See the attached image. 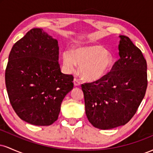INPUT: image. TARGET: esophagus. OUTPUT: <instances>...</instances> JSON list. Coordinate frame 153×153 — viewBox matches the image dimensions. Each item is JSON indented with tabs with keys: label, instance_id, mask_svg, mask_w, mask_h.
I'll use <instances>...</instances> for the list:
<instances>
[{
	"label": "esophagus",
	"instance_id": "1",
	"mask_svg": "<svg viewBox=\"0 0 153 153\" xmlns=\"http://www.w3.org/2000/svg\"><path fill=\"white\" fill-rule=\"evenodd\" d=\"M73 83H74L75 86H78V85H80V81L77 78H74L73 80Z\"/></svg>",
	"mask_w": 153,
	"mask_h": 153
}]
</instances>
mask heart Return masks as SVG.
<instances>
[{
	"instance_id": "1",
	"label": "heart",
	"mask_w": 153,
	"mask_h": 153,
	"mask_svg": "<svg viewBox=\"0 0 153 153\" xmlns=\"http://www.w3.org/2000/svg\"><path fill=\"white\" fill-rule=\"evenodd\" d=\"M63 65L68 71H73L80 65V74L88 80H97L110 71L113 59L108 51L99 45L75 49L73 52L65 51L62 54Z\"/></svg>"
}]
</instances>
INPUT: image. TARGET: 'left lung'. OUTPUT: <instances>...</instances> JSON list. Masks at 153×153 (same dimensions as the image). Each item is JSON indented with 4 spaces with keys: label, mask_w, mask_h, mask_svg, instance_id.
I'll use <instances>...</instances> for the list:
<instances>
[{
    "label": "left lung",
    "mask_w": 153,
    "mask_h": 153,
    "mask_svg": "<svg viewBox=\"0 0 153 153\" xmlns=\"http://www.w3.org/2000/svg\"><path fill=\"white\" fill-rule=\"evenodd\" d=\"M119 58L102 78L82 84L85 114L93 126L109 129L132 118L147 86V62L128 36L120 35Z\"/></svg>",
    "instance_id": "left-lung-1"
}]
</instances>
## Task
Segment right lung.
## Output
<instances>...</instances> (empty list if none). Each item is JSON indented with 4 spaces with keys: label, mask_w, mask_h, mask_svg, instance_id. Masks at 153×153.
Masks as SVG:
<instances>
[{
    "label": "right lung",
    "mask_w": 153,
    "mask_h": 153,
    "mask_svg": "<svg viewBox=\"0 0 153 153\" xmlns=\"http://www.w3.org/2000/svg\"><path fill=\"white\" fill-rule=\"evenodd\" d=\"M58 42L34 28L14 44L5 80L13 110L22 120L49 126L58 119L65 96L73 88V76L63 74Z\"/></svg>",
    "instance_id": "add662e5"
}]
</instances>
